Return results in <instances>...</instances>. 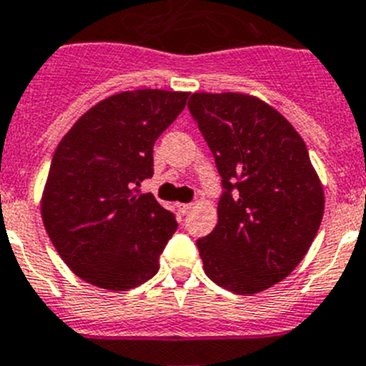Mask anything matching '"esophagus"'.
<instances>
[{"mask_svg": "<svg viewBox=\"0 0 366 366\" xmlns=\"http://www.w3.org/2000/svg\"><path fill=\"white\" fill-rule=\"evenodd\" d=\"M177 207H179V211L182 212L184 216H186V214H189L191 209H193V205H191V204H179Z\"/></svg>", "mask_w": 366, "mask_h": 366, "instance_id": "esophagus-1", "label": "esophagus"}]
</instances>
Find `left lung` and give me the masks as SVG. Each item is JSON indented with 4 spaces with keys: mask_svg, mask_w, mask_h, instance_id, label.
Instances as JSON below:
<instances>
[{
    "mask_svg": "<svg viewBox=\"0 0 366 366\" xmlns=\"http://www.w3.org/2000/svg\"><path fill=\"white\" fill-rule=\"evenodd\" d=\"M187 109L223 187L218 223L197 241L204 272L237 295L272 288L302 261L324 216L306 143L281 112L248 94L194 93Z\"/></svg>",
    "mask_w": 366,
    "mask_h": 366,
    "instance_id": "8db88e82",
    "label": "left lung"
}]
</instances>
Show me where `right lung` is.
<instances>
[{
  "mask_svg": "<svg viewBox=\"0 0 366 366\" xmlns=\"http://www.w3.org/2000/svg\"><path fill=\"white\" fill-rule=\"evenodd\" d=\"M189 93L137 89L89 109L53 154L41 200L46 232L89 285L127 292L159 272L175 214L137 186L154 175V144Z\"/></svg>",
  "mask_w": 366,
  "mask_h": 366,
  "instance_id": "add662e5",
  "label": "right lung"
}]
</instances>
